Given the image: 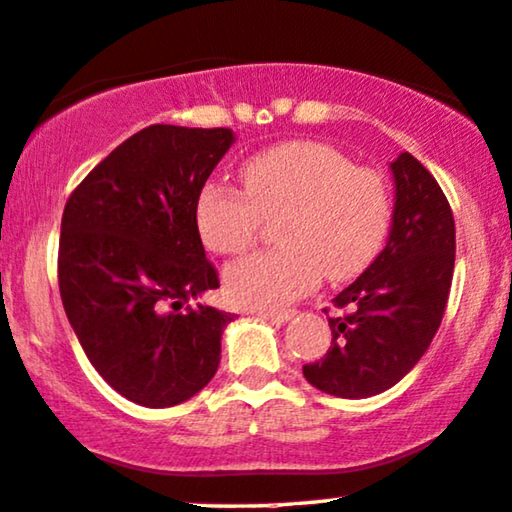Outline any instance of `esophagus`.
<instances>
[{
    "instance_id": "obj_1",
    "label": "esophagus",
    "mask_w": 512,
    "mask_h": 512,
    "mask_svg": "<svg viewBox=\"0 0 512 512\" xmlns=\"http://www.w3.org/2000/svg\"><path fill=\"white\" fill-rule=\"evenodd\" d=\"M257 317H262V319H269V322H274V324H283V322H291V319L295 317V312H293V310H288V312L260 310V312H257Z\"/></svg>"
}]
</instances>
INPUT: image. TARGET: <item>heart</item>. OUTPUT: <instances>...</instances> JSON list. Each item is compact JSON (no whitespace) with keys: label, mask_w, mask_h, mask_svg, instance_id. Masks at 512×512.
Wrapping results in <instances>:
<instances>
[{"label":"heart","mask_w":512,"mask_h":512,"mask_svg":"<svg viewBox=\"0 0 512 512\" xmlns=\"http://www.w3.org/2000/svg\"><path fill=\"white\" fill-rule=\"evenodd\" d=\"M243 192L209 181L195 197V226L207 250L240 255L262 219H276L281 248L255 252L224 274L233 303L276 310L322 279L348 281L377 260L391 229L386 178L336 147L310 140L281 143L240 166Z\"/></svg>","instance_id":"heart-1"}]
</instances>
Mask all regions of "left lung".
Here are the masks:
<instances>
[{
  "mask_svg": "<svg viewBox=\"0 0 512 512\" xmlns=\"http://www.w3.org/2000/svg\"><path fill=\"white\" fill-rule=\"evenodd\" d=\"M391 233L360 279L343 288L329 317L331 346L303 367L305 379L338 398H369L396 386L427 353L446 312L455 264V221L436 178L403 152Z\"/></svg>",
  "mask_w": 512,
  "mask_h": 512,
  "instance_id": "left-lung-1",
  "label": "left lung"
}]
</instances>
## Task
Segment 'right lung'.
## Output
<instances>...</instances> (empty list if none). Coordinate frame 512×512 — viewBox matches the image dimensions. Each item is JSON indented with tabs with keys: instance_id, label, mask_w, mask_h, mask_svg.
Masks as SVG:
<instances>
[{
	"instance_id": "right-lung-1",
	"label": "right lung",
	"mask_w": 512,
	"mask_h": 512,
	"mask_svg": "<svg viewBox=\"0 0 512 512\" xmlns=\"http://www.w3.org/2000/svg\"><path fill=\"white\" fill-rule=\"evenodd\" d=\"M231 128L155 123L121 143L73 190L61 217L59 291L80 346L116 393L171 408L212 381L219 288L195 226V197L233 145Z\"/></svg>"
}]
</instances>
